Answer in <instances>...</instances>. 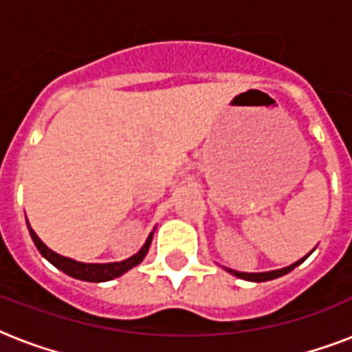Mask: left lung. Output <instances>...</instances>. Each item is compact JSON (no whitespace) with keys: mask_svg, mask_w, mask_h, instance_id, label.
<instances>
[{"mask_svg":"<svg viewBox=\"0 0 352 352\" xmlns=\"http://www.w3.org/2000/svg\"><path fill=\"white\" fill-rule=\"evenodd\" d=\"M314 250V248H312ZM312 250L307 254V256H303L300 259V261L292 263V265H289V267L285 268H278V270H270V272H237V270H232V268H226L223 267L226 270V272H230L232 276H235V278H241V279H246V281H256V283H261V281H270V279H276V278H281V276H285V274H289L290 270H294L298 265H301V263L305 261L307 257L311 256Z\"/></svg>","mask_w":352,"mask_h":352,"instance_id":"obj_1","label":"left lung"}]
</instances>
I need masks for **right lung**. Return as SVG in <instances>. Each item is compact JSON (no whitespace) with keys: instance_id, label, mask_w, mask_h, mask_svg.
<instances>
[{"instance_id":"1","label":"right lung","mask_w":352,"mask_h":352,"mask_svg":"<svg viewBox=\"0 0 352 352\" xmlns=\"http://www.w3.org/2000/svg\"><path fill=\"white\" fill-rule=\"evenodd\" d=\"M30 232V237L34 241L36 248L40 250V254L45 257L47 261L54 265L56 268H60L62 272H65L71 278L82 279V281H91V283H102V281H111L115 278H120L122 274H126L127 270H131L133 267H137L138 263H142V259L148 254L149 246H151V241H153V232L148 235V239L142 245V248L133 254L131 257H127L124 261H115V263H82L76 261V259H71V257L60 256L54 250H51L49 246L43 243V241L36 235V232L30 228V225L27 223Z\"/></svg>"}]
</instances>
